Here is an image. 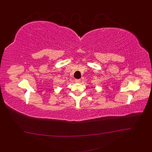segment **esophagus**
Wrapping results in <instances>:
<instances>
[{
	"label": "esophagus",
	"mask_w": 152,
	"mask_h": 152,
	"mask_svg": "<svg viewBox=\"0 0 152 152\" xmlns=\"http://www.w3.org/2000/svg\"><path fill=\"white\" fill-rule=\"evenodd\" d=\"M80 79H75V82H77V83H79V82H80Z\"/></svg>",
	"instance_id": "34e87169"
}]
</instances>
